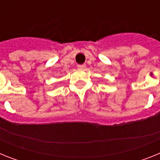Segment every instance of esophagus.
I'll return each instance as SVG.
<instances>
[{"instance_id":"34e87169","label":"esophagus","mask_w":160,"mask_h":160,"mask_svg":"<svg viewBox=\"0 0 160 160\" xmlns=\"http://www.w3.org/2000/svg\"><path fill=\"white\" fill-rule=\"evenodd\" d=\"M86 67V64H81V65H78V68L80 69V70H82L84 68Z\"/></svg>"}]
</instances>
